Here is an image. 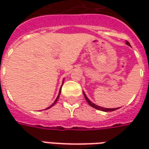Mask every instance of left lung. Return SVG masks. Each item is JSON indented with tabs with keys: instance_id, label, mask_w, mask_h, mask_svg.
Wrapping results in <instances>:
<instances>
[{
	"instance_id": "left-lung-1",
	"label": "left lung",
	"mask_w": 149,
	"mask_h": 149,
	"mask_svg": "<svg viewBox=\"0 0 149 149\" xmlns=\"http://www.w3.org/2000/svg\"><path fill=\"white\" fill-rule=\"evenodd\" d=\"M126 45H128L130 46V44H129L128 41H126ZM83 94H84V98H85V100H87V102L88 103V104H89L90 106L93 107V108H94V109H96L101 110V111H104V112H112V111H114V110H116L117 109H119V108H116V109H106V108H103V107L98 106V105L95 104L93 103V102H91L90 100H89V99L86 97V95H85V93H84V92H83Z\"/></svg>"
}]
</instances>
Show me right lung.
Segmentation results:
<instances>
[{
	"mask_svg": "<svg viewBox=\"0 0 149 149\" xmlns=\"http://www.w3.org/2000/svg\"><path fill=\"white\" fill-rule=\"evenodd\" d=\"M61 89H60V91H59V94H58V96H57V97H56V100H55V101H54V102H53V103H52V104H51V105H50V106H49V108H47V109H50V108H51V107L53 106V105H54V104H55L56 103V102H57V100H58V99H59V97H60V94H61Z\"/></svg>",
	"mask_w": 149,
	"mask_h": 149,
	"instance_id": "right-lung-1",
	"label": "right lung"
}]
</instances>
